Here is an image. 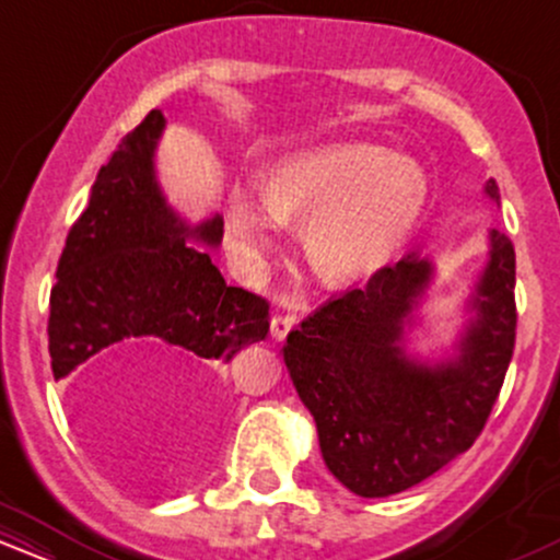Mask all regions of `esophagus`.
<instances>
[{
    "mask_svg": "<svg viewBox=\"0 0 560 560\" xmlns=\"http://www.w3.org/2000/svg\"><path fill=\"white\" fill-rule=\"evenodd\" d=\"M294 324H298V311H276L271 318V337L284 339Z\"/></svg>",
    "mask_w": 560,
    "mask_h": 560,
    "instance_id": "esophagus-1",
    "label": "esophagus"
}]
</instances>
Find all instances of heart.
I'll return each instance as SVG.
<instances>
[{
    "mask_svg": "<svg viewBox=\"0 0 560 560\" xmlns=\"http://www.w3.org/2000/svg\"><path fill=\"white\" fill-rule=\"evenodd\" d=\"M262 199L231 189L226 231L234 258L258 268L276 226H302V247L320 281L334 287L371 276L392 258L419 218L427 176L410 158L374 144H334L281 160Z\"/></svg>",
    "mask_w": 560,
    "mask_h": 560,
    "instance_id": "obj_1",
    "label": "heart"
}]
</instances>
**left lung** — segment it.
Returning a JSON list of instances; mask_svg holds the SVG:
<instances>
[{
    "label": "left lung",
    "mask_w": 560,
    "mask_h": 560,
    "mask_svg": "<svg viewBox=\"0 0 560 560\" xmlns=\"http://www.w3.org/2000/svg\"><path fill=\"white\" fill-rule=\"evenodd\" d=\"M500 202L494 178L485 186ZM432 279L405 255L361 287L334 294L289 331L284 363L318 427L326 466L350 492L410 490L477 442L516 347V253L492 229L490 262L474 298L477 318L450 363L410 361L402 324Z\"/></svg>",
    "instance_id": "1"
}]
</instances>
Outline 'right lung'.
Returning <instances> with one entry per match:
<instances>
[{
	"mask_svg": "<svg viewBox=\"0 0 560 560\" xmlns=\"http://www.w3.org/2000/svg\"><path fill=\"white\" fill-rule=\"evenodd\" d=\"M165 118L150 110L120 139L68 231L49 294L55 378L113 350H176L205 365L229 363L271 329L268 300L229 287L208 253L223 221L189 229L165 205L152 155Z\"/></svg>",
	"mask_w": 560,
	"mask_h": 560,
	"instance_id": "add662e5",
	"label": "right lung"
}]
</instances>
